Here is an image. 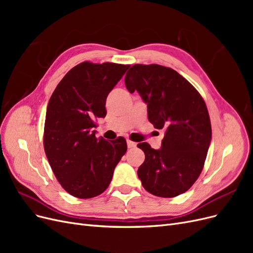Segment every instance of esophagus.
Returning <instances> with one entry per match:
<instances>
[{
  "label": "esophagus",
  "mask_w": 253,
  "mask_h": 253,
  "mask_svg": "<svg viewBox=\"0 0 253 253\" xmlns=\"http://www.w3.org/2000/svg\"><path fill=\"white\" fill-rule=\"evenodd\" d=\"M126 143H127V148L128 149H133V148H135L136 147V142H134V141H132V140H126Z\"/></svg>",
  "instance_id": "obj_1"
}]
</instances>
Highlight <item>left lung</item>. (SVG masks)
<instances>
[{
  "instance_id": "1",
  "label": "left lung",
  "mask_w": 253,
  "mask_h": 253,
  "mask_svg": "<svg viewBox=\"0 0 253 253\" xmlns=\"http://www.w3.org/2000/svg\"><path fill=\"white\" fill-rule=\"evenodd\" d=\"M129 93L148 104V118L165 129L162 148L138 143L145 159L138 168L143 188L159 197L185 193L201 175L211 141L208 109L196 88L170 67L135 64L126 75Z\"/></svg>"
}]
</instances>
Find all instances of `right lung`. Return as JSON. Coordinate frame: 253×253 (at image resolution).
Instances as JSON below:
<instances>
[{
  "mask_svg": "<svg viewBox=\"0 0 253 253\" xmlns=\"http://www.w3.org/2000/svg\"><path fill=\"white\" fill-rule=\"evenodd\" d=\"M129 65L88 61L73 67L49 99L43 144L51 170L71 195L90 198L108 189L126 152L124 137L108 141L93 131L106 115L110 91Z\"/></svg>",
  "mask_w": 253,
  "mask_h": 253,
  "instance_id": "add662e5",
  "label": "right lung"
}]
</instances>
